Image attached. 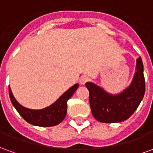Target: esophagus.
<instances>
[{
    "mask_svg": "<svg viewBox=\"0 0 153 153\" xmlns=\"http://www.w3.org/2000/svg\"><path fill=\"white\" fill-rule=\"evenodd\" d=\"M89 80V78L88 76H85V75H83V76H82L81 78H80L79 79V83L80 84H82V85H83V84H85V83L88 82Z\"/></svg>",
    "mask_w": 153,
    "mask_h": 153,
    "instance_id": "esophagus-1",
    "label": "esophagus"
}]
</instances>
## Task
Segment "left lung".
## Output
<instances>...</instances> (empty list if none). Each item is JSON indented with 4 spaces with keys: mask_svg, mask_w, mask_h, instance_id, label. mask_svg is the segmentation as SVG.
Masks as SVG:
<instances>
[{
    "mask_svg": "<svg viewBox=\"0 0 153 153\" xmlns=\"http://www.w3.org/2000/svg\"><path fill=\"white\" fill-rule=\"evenodd\" d=\"M93 117L102 123L124 121L131 116L141 102L145 93L143 65L137 59L136 72L128 88L117 95H111L93 83H86Z\"/></svg>",
    "mask_w": 153,
    "mask_h": 153,
    "instance_id": "8db88e82",
    "label": "left lung"
}]
</instances>
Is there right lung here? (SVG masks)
I'll return each instance as SVG.
<instances>
[{
	"label": "right lung",
	"instance_id": "add662e5",
	"mask_svg": "<svg viewBox=\"0 0 153 153\" xmlns=\"http://www.w3.org/2000/svg\"><path fill=\"white\" fill-rule=\"evenodd\" d=\"M78 87L79 84L71 87L51 106L42 110H30L21 106L13 96L10 88H9V95L13 106L28 123L37 126L50 127L59 125L65 119L67 113V102Z\"/></svg>",
	"mask_w": 153,
	"mask_h": 153
}]
</instances>
